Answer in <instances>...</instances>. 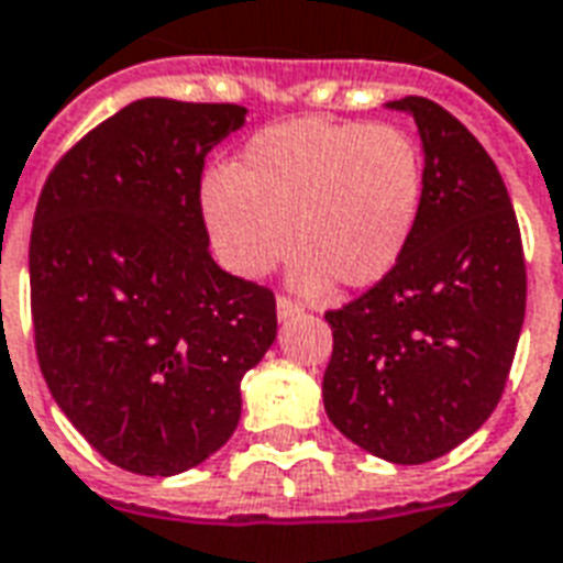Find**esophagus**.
Instances as JSON below:
<instances>
[{
    "instance_id": "esophagus-1",
    "label": "esophagus",
    "mask_w": 563,
    "mask_h": 563,
    "mask_svg": "<svg viewBox=\"0 0 563 563\" xmlns=\"http://www.w3.org/2000/svg\"><path fill=\"white\" fill-rule=\"evenodd\" d=\"M295 313H301V303L292 301V298H286V295H280V298H277V316H280V319H289V316Z\"/></svg>"
}]
</instances>
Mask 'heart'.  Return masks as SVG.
Returning <instances> with one entry per match:
<instances>
[{
    "label": "heart",
    "mask_w": 563,
    "mask_h": 563,
    "mask_svg": "<svg viewBox=\"0 0 563 563\" xmlns=\"http://www.w3.org/2000/svg\"><path fill=\"white\" fill-rule=\"evenodd\" d=\"M423 152L390 122L295 119L260 131L202 181L199 206L218 260L256 280L298 253L295 286L322 292L385 280L423 208Z\"/></svg>",
    "instance_id": "1"
}]
</instances>
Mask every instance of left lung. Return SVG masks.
<instances>
[{"instance_id": "left-lung-1", "label": "left lung", "mask_w": 563, "mask_h": 563, "mask_svg": "<svg viewBox=\"0 0 563 563\" xmlns=\"http://www.w3.org/2000/svg\"><path fill=\"white\" fill-rule=\"evenodd\" d=\"M415 115L423 208L406 256L355 301L324 313L334 349L324 411L345 439L397 465L451 453L504 394L526 319V253L498 166L430 98Z\"/></svg>"}]
</instances>
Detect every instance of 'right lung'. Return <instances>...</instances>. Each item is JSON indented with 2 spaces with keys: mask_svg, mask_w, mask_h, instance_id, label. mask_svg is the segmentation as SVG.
Instances as JSON below:
<instances>
[{
  "mask_svg": "<svg viewBox=\"0 0 563 563\" xmlns=\"http://www.w3.org/2000/svg\"><path fill=\"white\" fill-rule=\"evenodd\" d=\"M239 103L145 98L49 169L29 239L35 355L59 409L103 460L169 477L220 451L241 378L277 336L268 286L211 260L208 152Z\"/></svg>",
  "mask_w": 563,
  "mask_h": 563,
  "instance_id": "right-lung-1",
  "label": "right lung"
}]
</instances>
